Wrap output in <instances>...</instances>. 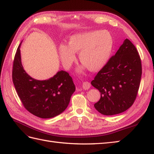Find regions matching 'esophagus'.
Wrapping results in <instances>:
<instances>
[{
	"label": "esophagus",
	"instance_id": "34e87169",
	"mask_svg": "<svg viewBox=\"0 0 154 154\" xmlns=\"http://www.w3.org/2000/svg\"><path fill=\"white\" fill-rule=\"evenodd\" d=\"M91 86V85L90 83H89V82L85 81V82H83V83L82 87H83V88L85 89V90H88V89L90 88Z\"/></svg>",
	"mask_w": 154,
	"mask_h": 154
}]
</instances>
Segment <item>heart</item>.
Masks as SVG:
<instances>
[{
	"label": "heart",
	"mask_w": 154,
	"mask_h": 154,
	"mask_svg": "<svg viewBox=\"0 0 154 154\" xmlns=\"http://www.w3.org/2000/svg\"><path fill=\"white\" fill-rule=\"evenodd\" d=\"M113 49V39L106 31H89L71 36L67 46L59 48L63 65L68 68L75 61V53H79V59L83 64L79 71L87 68L98 71L104 67L110 58Z\"/></svg>",
	"instance_id": "1"
}]
</instances>
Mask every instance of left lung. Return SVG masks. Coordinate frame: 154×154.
Returning a JSON list of instances; mask_svg holds the SVG:
<instances>
[{
  "instance_id": "left-lung-1",
  "label": "left lung",
  "mask_w": 154,
  "mask_h": 154,
  "mask_svg": "<svg viewBox=\"0 0 154 154\" xmlns=\"http://www.w3.org/2000/svg\"><path fill=\"white\" fill-rule=\"evenodd\" d=\"M142 76V64L134 45L126 38L119 50L91 81L100 92L94 103L98 112L105 116L122 113L133 104Z\"/></svg>"
}]
</instances>
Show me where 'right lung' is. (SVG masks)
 I'll return each mask as SVG.
<instances>
[{
  "mask_svg": "<svg viewBox=\"0 0 154 154\" xmlns=\"http://www.w3.org/2000/svg\"><path fill=\"white\" fill-rule=\"evenodd\" d=\"M21 44L14 57L12 80L21 102L31 113L42 119L60 115L67 108L75 91L72 78L63 70L46 80L32 78L21 64Z\"/></svg>",
  "mask_w": 154,
  "mask_h": 154,
  "instance_id": "1",
  "label": "right lung"
}]
</instances>
